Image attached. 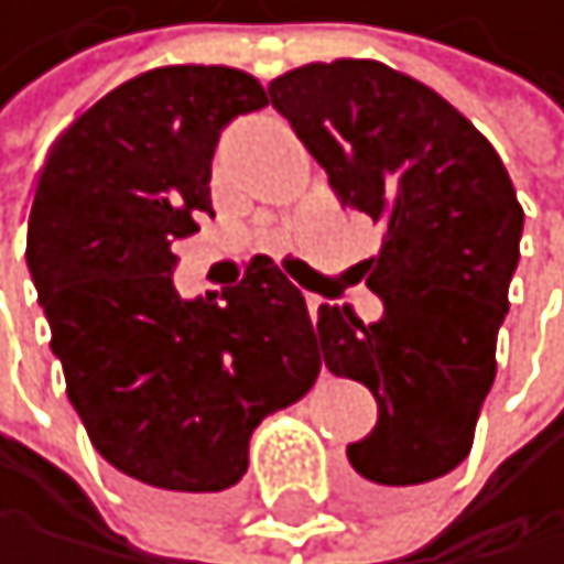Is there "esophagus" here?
<instances>
[{"mask_svg": "<svg viewBox=\"0 0 564 564\" xmlns=\"http://www.w3.org/2000/svg\"><path fill=\"white\" fill-rule=\"evenodd\" d=\"M321 303H325V300H321V296H306V306H311V317L317 321V311H321Z\"/></svg>", "mask_w": 564, "mask_h": 564, "instance_id": "obj_1", "label": "esophagus"}]
</instances>
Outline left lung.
I'll list each match as a JSON object with an SVG mask.
<instances>
[{
	"label": "left lung",
	"mask_w": 564,
	"mask_h": 564,
	"mask_svg": "<svg viewBox=\"0 0 564 564\" xmlns=\"http://www.w3.org/2000/svg\"><path fill=\"white\" fill-rule=\"evenodd\" d=\"M271 105L328 172L335 197L381 221L364 261L384 303L378 321L321 303L325 367L378 399V424L346 448L356 491L402 501L452 474L474 445L495 384L523 208L498 151L420 80L375 59L289 69Z\"/></svg>",
	"instance_id": "8db88e82"
}]
</instances>
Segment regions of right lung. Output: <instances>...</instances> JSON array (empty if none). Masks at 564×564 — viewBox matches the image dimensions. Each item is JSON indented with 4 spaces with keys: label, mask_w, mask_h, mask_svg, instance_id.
<instances>
[{
    "label": "right lung",
    "mask_w": 564,
    "mask_h": 564,
    "mask_svg": "<svg viewBox=\"0 0 564 564\" xmlns=\"http://www.w3.org/2000/svg\"><path fill=\"white\" fill-rule=\"evenodd\" d=\"M264 105L229 66L140 73L55 140L34 189L28 268L66 395L90 445L162 498H226L253 427L321 370L303 293L271 258L221 296L172 285L176 239L215 218L221 130Z\"/></svg>",
    "instance_id": "add662e5"
}]
</instances>
